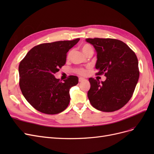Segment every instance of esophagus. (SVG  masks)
<instances>
[{"label":"esophagus","mask_w":154,"mask_h":154,"mask_svg":"<svg viewBox=\"0 0 154 154\" xmlns=\"http://www.w3.org/2000/svg\"><path fill=\"white\" fill-rule=\"evenodd\" d=\"M85 78H79V82H82L85 81Z\"/></svg>","instance_id":"obj_1"}]
</instances>
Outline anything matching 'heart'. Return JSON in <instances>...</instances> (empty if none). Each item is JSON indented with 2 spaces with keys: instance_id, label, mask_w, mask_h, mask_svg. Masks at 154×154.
Masks as SVG:
<instances>
[{
  "instance_id": "obj_1",
  "label": "heart",
  "mask_w": 154,
  "mask_h": 154,
  "mask_svg": "<svg viewBox=\"0 0 154 154\" xmlns=\"http://www.w3.org/2000/svg\"><path fill=\"white\" fill-rule=\"evenodd\" d=\"M82 51L85 55H87L90 53H93V48L91 45L86 44L83 45L82 47ZM72 53H73L72 50L69 51V53H68V55H67L68 58H69L70 57H71ZM76 72L78 74H81V75H83V76L85 75V74H87V71L85 69H78L76 70Z\"/></svg>"
}]
</instances>
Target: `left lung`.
Segmentation results:
<instances>
[{
	"mask_svg": "<svg viewBox=\"0 0 154 154\" xmlns=\"http://www.w3.org/2000/svg\"><path fill=\"white\" fill-rule=\"evenodd\" d=\"M97 54V75L104 74L100 82L90 78L87 96L93 107L103 112H114L127 103L137 83L139 72L136 54L122 41L112 38H87Z\"/></svg>",
	"mask_w": 154,
	"mask_h": 154,
	"instance_id": "8db88e82",
	"label": "left lung"
}]
</instances>
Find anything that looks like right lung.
Masks as SVG:
<instances>
[{
	"instance_id": "right-lung-1",
	"label": "right lung",
	"mask_w": 154,
	"mask_h": 154,
	"mask_svg": "<svg viewBox=\"0 0 154 154\" xmlns=\"http://www.w3.org/2000/svg\"><path fill=\"white\" fill-rule=\"evenodd\" d=\"M79 40L76 38L38 45L20 62L18 67L20 90L36 110L56 114L69 105L70 88L78 84V78L70 76L62 82L54 74L66 64L67 52Z\"/></svg>"
}]
</instances>
